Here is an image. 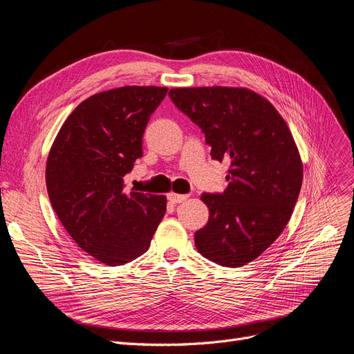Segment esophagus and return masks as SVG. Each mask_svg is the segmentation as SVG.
Returning <instances> with one entry per match:
<instances>
[{
	"label": "esophagus",
	"instance_id": "obj_1",
	"mask_svg": "<svg viewBox=\"0 0 354 354\" xmlns=\"http://www.w3.org/2000/svg\"><path fill=\"white\" fill-rule=\"evenodd\" d=\"M167 199H169L172 203H180L183 201L188 199V195H178V194H169L167 195Z\"/></svg>",
	"mask_w": 354,
	"mask_h": 354
}]
</instances>
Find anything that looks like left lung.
<instances>
[{"instance_id": "left-lung-1", "label": "left lung", "mask_w": 354, "mask_h": 354, "mask_svg": "<svg viewBox=\"0 0 354 354\" xmlns=\"http://www.w3.org/2000/svg\"><path fill=\"white\" fill-rule=\"evenodd\" d=\"M169 97L205 135L215 160H228V188L202 194L207 225L196 250L224 267L245 266L283 232L303 183L292 135L275 107L236 87L172 88Z\"/></svg>"}]
</instances>
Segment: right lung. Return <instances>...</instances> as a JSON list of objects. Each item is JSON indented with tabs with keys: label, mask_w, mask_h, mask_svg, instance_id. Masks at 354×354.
<instances>
[{
	"label": "right lung",
	"mask_w": 354,
	"mask_h": 354,
	"mask_svg": "<svg viewBox=\"0 0 354 354\" xmlns=\"http://www.w3.org/2000/svg\"><path fill=\"white\" fill-rule=\"evenodd\" d=\"M166 87L124 86L93 95L67 118L47 159L54 212L83 251L116 267L151 247L166 212L163 195L124 192L142 138Z\"/></svg>",
	"instance_id": "1"
}]
</instances>
